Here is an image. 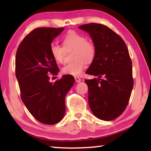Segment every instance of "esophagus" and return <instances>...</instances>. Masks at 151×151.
<instances>
[{
  "mask_svg": "<svg viewBox=\"0 0 151 151\" xmlns=\"http://www.w3.org/2000/svg\"><path fill=\"white\" fill-rule=\"evenodd\" d=\"M74 78H75V80L76 82H80V81H81V79H80L79 77H77V76H75Z\"/></svg>",
  "mask_w": 151,
  "mask_h": 151,
  "instance_id": "esophagus-1",
  "label": "esophagus"
}]
</instances>
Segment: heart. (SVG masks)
<instances>
[{
  "mask_svg": "<svg viewBox=\"0 0 151 151\" xmlns=\"http://www.w3.org/2000/svg\"><path fill=\"white\" fill-rule=\"evenodd\" d=\"M63 44L66 48L74 49L73 59L75 60L65 65L62 69L65 75L79 76L83 72L88 63L93 60L96 55V47L94 42L86 39V36L78 33L70 32L63 38ZM50 52L53 58L59 63L65 60V49L57 43H52Z\"/></svg>",
  "mask_w": 151,
  "mask_h": 151,
  "instance_id": "obj_1",
  "label": "heart"
}]
</instances>
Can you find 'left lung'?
Instances as JSON below:
<instances>
[{
    "mask_svg": "<svg viewBox=\"0 0 151 151\" xmlns=\"http://www.w3.org/2000/svg\"><path fill=\"white\" fill-rule=\"evenodd\" d=\"M90 34L96 55L86 73L98 78L85 80L92 113L105 121L119 117L127 108L133 87L132 61L127 46L114 31L102 24L79 27Z\"/></svg>",
    "mask_w": 151,
    "mask_h": 151,
    "instance_id": "1",
    "label": "left lung"
}]
</instances>
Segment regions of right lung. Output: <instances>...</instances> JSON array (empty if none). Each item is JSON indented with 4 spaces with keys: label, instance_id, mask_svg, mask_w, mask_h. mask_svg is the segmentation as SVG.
Segmentation results:
<instances>
[{
    "label": "right lung",
    "instance_id": "1",
    "mask_svg": "<svg viewBox=\"0 0 151 151\" xmlns=\"http://www.w3.org/2000/svg\"><path fill=\"white\" fill-rule=\"evenodd\" d=\"M63 29H34L24 37L16 51V76L22 101L34 118L45 124H55L63 118L65 96L75 82L70 75L49 82L50 76H57L59 71L51 54V43Z\"/></svg>",
    "mask_w": 151,
    "mask_h": 151
}]
</instances>
